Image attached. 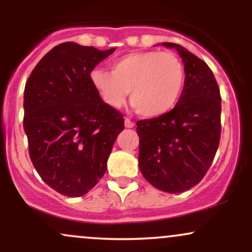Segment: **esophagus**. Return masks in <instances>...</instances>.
<instances>
[{
    "instance_id": "1",
    "label": "esophagus",
    "mask_w": 252,
    "mask_h": 252,
    "mask_svg": "<svg viewBox=\"0 0 252 252\" xmlns=\"http://www.w3.org/2000/svg\"><path fill=\"white\" fill-rule=\"evenodd\" d=\"M124 126H126V128H132L135 124H134V122H132V121H130L129 118H126V120H124Z\"/></svg>"
}]
</instances>
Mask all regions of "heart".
<instances>
[{
	"label": "heart",
	"instance_id": "obj_1",
	"mask_svg": "<svg viewBox=\"0 0 252 252\" xmlns=\"http://www.w3.org/2000/svg\"><path fill=\"white\" fill-rule=\"evenodd\" d=\"M181 60L170 52H134L111 63V72L94 68L92 86L100 99L112 109H120L129 99L143 117H158L174 108L185 85Z\"/></svg>",
	"mask_w": 252,
	"mask_h": 252
}]
</instances>
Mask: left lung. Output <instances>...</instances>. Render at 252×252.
I'll list each match as a JSON object with an SVG mask.
<instances>
[{
    "mask_svg": "<svg viewBox=\"0 0 252 252\" xmlns=\"http://www.w3.org/2000/svg\"><path fill=\"white\" fill-rule=\"evenodd\" d=\"M185 85L176 105L161 116L136 122L138 166L158 189L181 193L198 185L209 170L220 140L221 97L207 63L178 43Z\"/></svg>",
    "mask_w": 252,
    "mask_h": 252,
    "instance_id": "obj_1",
    "label": "left lung"
}]
</instances>
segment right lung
I'll list each match as a JSON object with an SVG mask.
<instances>
[{"label": "right lung", "mask_w": 252, "mask_h": 252, "mask_svg": "<svg viewBox=\"0 0 252 252\" xmlns=\"http://www.w3.org/2000/svg\"><path fill=\"white\" fill-rule=\"evenodd\" d=\"M115 48L63 42L36 63L25 86L24 129L36 172L51 189L82 196L106 172L123 115L106 105L90 73Z\"/></svg>", "instance_id": "1"}]
</instances>
